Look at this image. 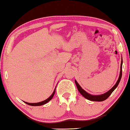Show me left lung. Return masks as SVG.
<instances>
[{
    "label": "left lung",
    "instance_id": "1",
    "mask_svg": "<svg viewBox=\"0 0 130 130\" xmlns=\"http://www.w3.org/2000/svg\"><path fill=\"white\" fill-rule=\"evenodd\" d=\"M122 64H123V59L121 60V70H120V76L119 77V79H118L117 82L116 84H115V86H114L113 88H112L111 89H110L109 91H108L107 92H106V93L101 94V95H98V96H94V95H92V94H89L88 93H87L86 91H85L83 89L81 88L80 86V85L78 84L76 80H75V84H76V85L77 86V90L80 93L82 94V95L85 97V98L87 99L91 100V101H95V102H102L105 100L110 96V94L112 93V92H113L114 90H115V89L117 88L118 85H119L120 81L121 80V76H122Z\"/></svg>",
    "mask_w": 130,
    "mask_h": 130
}]
</instances>
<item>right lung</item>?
I'll list each match as a JSON object with an SVG mask.
<instances>
[{
  "mask_svg": "<svg viewBox=\"0 0 130 130\" xmlns=\"http://www.w3.org/2000/svg\"><path fill=\"white\" fill-rule=\"evenodd\" d=\"M55 90H54L53 93L51 94V96H50L49 98H48L47 99H46L45 100H44V101H42L41 102H39V103H27V102H25V103L28 104V105L30 106H41V105H43V104L46 103H48V102L50 101V100H51L52 99V98H53V96L54 95V94H55Z\"/></svg>",
  "mask_w": 130,
  "mask_h": 130,
  "instance_id": "add662e5",
  "label": "right lung"
}]
</instances>
